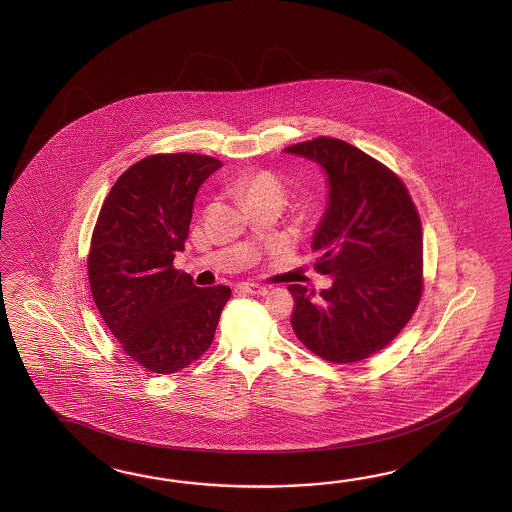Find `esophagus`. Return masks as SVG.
I'll use <instances>...</instances> for the list:
<instances>
[{"mask_svg": "<svg viewBox=\"0 0 512 512\" xmlns=\"http://www.w3.org/2000/svg\"><path fill=\"white\" fill-rule=\"evenodd\" d=\"M238 289L243 291V293L256 294V296L267 294V287L260 285V283H240Z\"/></svg>", "mask_w": 512, "mask_h": 512, "instance_id": "34e87169", "label": "esophagus"}]
</instances>
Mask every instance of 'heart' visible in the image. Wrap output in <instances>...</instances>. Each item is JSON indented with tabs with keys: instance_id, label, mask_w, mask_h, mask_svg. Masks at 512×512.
<instances>
[{
	"instance_id": "b5f03b06",
	"label": "heart",
	"mask_w": 512,
	"mask_h": 512,
	"mask_svg": "<svg viewBox=\"0 0 512 512\" xmlns=\"http://www.w3.org/2000/svg\"><path fill=\"white\" fill-rule=\"evenodd\" d=\"M240 190L249 201V205L265 199H282L283 201V185L271 172L243 175L240 179Z\"/></svg>"
}]
</instances>
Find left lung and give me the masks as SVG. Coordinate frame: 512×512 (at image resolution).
Here are the masks:
<instances>
[{"mask_svg": "<svg viewBox=\"0 0 512 512\" xmlns=\"http://www.w3.org/2000/svg\"><path fill=\"white\" fill-rule=\"evenodd\" d=\"M315 161L327 175V208L313 236L316 294L293 283L294 333L335 364L386 348L414 315L423 293V232L414 201L390 168L348 142L318 137L283 150Z\"/></svg>", "mask_w": 512, "mask_h": 512, "instance_id": "left-lung-1", "label": "left lung"}]
</instances>
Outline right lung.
I'll use <instances>...</instances> for the list:
<instances>
[{"mask_svg": "<svg viewBox=\"0 0 512 512\" xmlns=\"http://www.w3.org/2000/svg\"><path fill=\"white\" fill-rule=\"evenodd\" d=\"M221 166L199 153L150 155L120 175L98 214L87 256L93 300L124 353L153 373L199 359L232 294L174 269L197 190Z\"/></svg>", "mask_w": 512, "mask_h": 512, "instance_id": "1", "label": "right lung"}]
</instances>
